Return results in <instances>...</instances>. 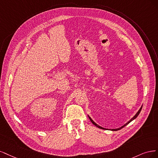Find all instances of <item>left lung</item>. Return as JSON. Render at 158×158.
<instances>
[{
  "label": "left lung",
  "instance_id": "left-lung-1",
  "mask_svg": "<svg viewBox=\"0 0 158 158\" xmlns=\"http://www.w3.org/2000/svg\"><path fill=\"white\" fill-rule=\"evenodd\" d=\"M142 106H141V108L139 109V110L138 111V112H137L136 114H135V115L133 117V118H132L128 122H127V123H125L123 126H122V127H119V128H118V129H111V131H118V130H120L121 129H122V128H123V127H124L125 126H126L127 124H129V123H130V122H131L132 121H133V120H134L135 119H136V118H137V116H138L139 115V114H140V111H141V110H142ZM89 119H90V121L91 122H92V123L96 126V127H98V128H100V129H104V128H103V127H100V126H99L98 125H97V124H96V123H95V122L92 119H91L90 118V117L89 116Z\"/></svg>",
  "mask_w": 158,
  "mask_h": 158
}]
</instances>
